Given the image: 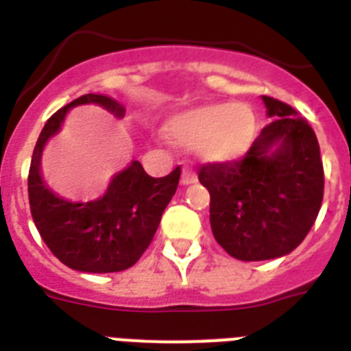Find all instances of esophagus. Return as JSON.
<instances>
[{"label": "esophagus", "instance_id": "34e87169", "mask_svg": "<svg viewBox=\"0 0 351 351\" xmlns=\"http://www.w3.org/2000/svg\"><path fill=\"white\" fill-rule=\"evenodd\" d=\"M195 182H197V173L191 167H186L182 171V184L184 186H189V184H195Z\"/></svg>", "mask_w": 351, "mask_h": 351}]
</instances>
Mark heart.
<instances>
[{"mask_svg": "<svg viewBox=\"0 0 351 351\" xmlns=\"http://www.w3.org/2000/svg\"><path fill=\"white\" fill-rule=\"evenodd\" d=\"M165 129L182 145H200L206 158L230 162L251 147L256 117L247 104H209L178 112Z\"/></svg>", "mask_w": 351, "mask_h": 351, "instance_id": "1", "label": "heart"}]
</instances>
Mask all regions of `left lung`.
I'll use <instances>...</instances> for the list:
<instances>
[{
  "instance_id": "8db88e82",
  "label": "left lung",
  "mask_w": 351,
  "mask_h": 351,
  "mask_svg": "<svg viewBox=\"0 0 351 351\" xmlns=\"http://www.w3.org/2000/svg\"><path fill=\"white\" fill-rule=\"evenodd\" d=\"M273 118L240 160L204 164L215 240L239 261L288 255L315 224L324 195L321 149L293 107L262 96Z\"/></svg>"
}]
</instances>
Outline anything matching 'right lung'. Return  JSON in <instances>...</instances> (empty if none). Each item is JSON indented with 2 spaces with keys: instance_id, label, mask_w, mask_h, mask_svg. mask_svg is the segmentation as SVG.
<instances>
[{
  "instance_id": "obj_1",
  "label": "right lung",
  "mask_w": 351,
  "mask_h": 351,
  "mask_svg": "<svg viewBox=\"0 0 351 351\" xmlns=\"http://www.w3.org/2000/svg\"><path fill=\"white\" fill-rule=\"evenodd\" d=\"M82 104H100L117 117L123 114V107L109 96L84 95L47 120L30 160V213L47 247L65 266L87 273L123 271L134 266L151 244L178 187L180 165L167 176L153 178L134 160L112 178L98 200L82 204L56 197L41 180V151L60 131L69 109Z\"/></svg>"
}]
</instances>
